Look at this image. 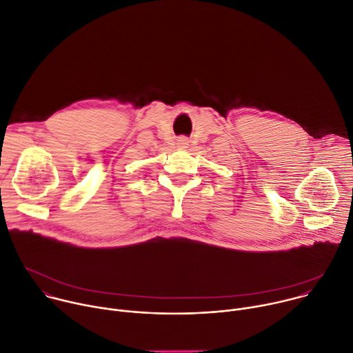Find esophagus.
<instances>
[{"label":"esophagus","mask_w":353,"mask_h":353,"mask_svg":"<svg viewBox=\"0 0 353 353\" xmlns=\"http://www.w3.org/2000/svg\"><path fill=\"white\" fill-rule=\"evenodd\" d=\"M177 145H179L180 148H187V145H188V139H187V138H180V139L177 141Z\"/></svg>","instance_id":"34e87169"}]
</instances>
